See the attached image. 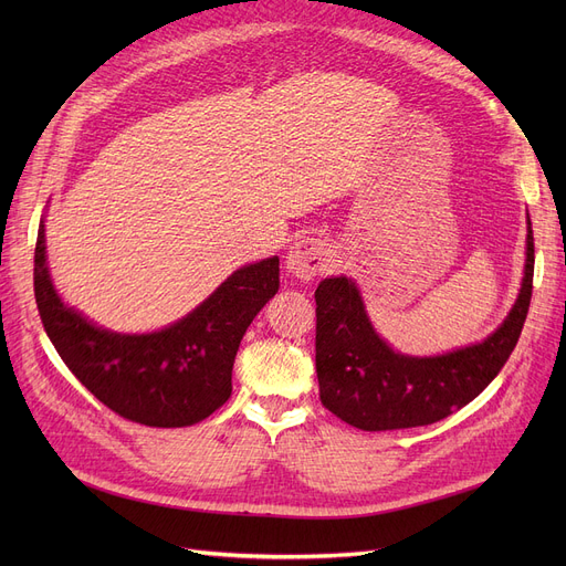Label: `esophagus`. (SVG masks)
I'll return each instance as SVG.
<instances>
[{
  "mask_svg": "<svg viewBox=\"0 0 566 566\" xmlns=\"http://www.w3.org/2000/svg\"><path fill=\"white\" fill-rule=\"evenodd\" d=\"M325 265H328V248L318 238H301V241H295L284 259L286 273L303 282L314 280L321 271H325Z\"/></svg>",
  "mask_w": 566,
  "mask_h": 566,
  "instance_id": "obj_1",
  "label": "esophagus"
}]
</instances>
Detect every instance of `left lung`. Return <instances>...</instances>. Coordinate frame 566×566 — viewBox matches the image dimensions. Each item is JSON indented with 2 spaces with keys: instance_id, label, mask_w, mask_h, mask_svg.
I'll return each mask as SVG.
<instances>
[{
  "instance_id": "8db88e82",
  "label": "left lung",
  "mask_w": 566,
  "mask_h": 566,
  "mask_svg": "<svg viewBox=\"0 0 566 566\" xmlns=\"http://www.w3.org/2000/svg\"><path fill=\"white\" fill-rule=\"evenodd\" d=\"M534 238L527 216L523 282L507 318L482 342L440 355H406L385 342L350 277H325L316 293L321 403L363 431L433 424L478 397L510 360L532 298Z\"/></svg>"
}]
</instances>
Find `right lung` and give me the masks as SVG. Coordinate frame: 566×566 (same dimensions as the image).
I'll return each instance as SVG.
<instances>
[{
  "label": "right lung",
  "mask_w": 566,
  "mask_h": 566,
  "mask_svg": "<svg viewBox=\"0 0 566 566\" xmlns=\"http://www.w3.org/2000/svg\"><path fill=\"white\" fill-rule=\"evenodd\" d=\"M280 289V259L233 271L190 314L160 331L126 335L88 321L56 293L45 222L34 252L43 328L75 378L107 408L146 427H190L231 397V369L248 325Z\"/></svg>",
  "instance_id": "add662e5"
}]
</instances>
